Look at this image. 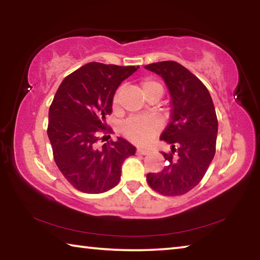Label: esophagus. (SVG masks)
Returning <instances> with one entry per match:
<instances>
[{"instance_id": "esophagus-1", "label": "esophagus", "mask_w": 260, "mask_h": 260, "mask_svg": "<svg viewBox=\"0 0 260 260\" xmlns=\"http://www.w3.org/2000/svg\"><path fill=\"white\" fill-rule=\"evenodd\" d=\"M136 153H138V155H142V156H144V155H148L149 151L147 150V149L138 148V149H136Z\"/></svg>"}]
</instances>
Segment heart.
Returning a JSON list of instances; mask_svg holds the SVG:
<instances>
[{
	"label": "heart",
	"instance_id": "1",
	"mask_svg": "<svg viewBox=\"0 0 260 260\" xmlns=\"http://www.w3.org/2000/svg\"><path fill=\"white\" fill-rule=\"evenodd\" d=\"M142 89L146 96L152 93L162 94V87L159 82L152 79H146L142 81ZM120 90H118L113 98V105L117 107L119 103ZM160 128V122L152 117H134L126 120L121 126V132L127 139L135 143H146Z\"/></svg>",
	"mask_w": 260,
	"mask_h": 260
}]
</instances>
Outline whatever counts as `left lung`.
Instances as JSON below:
<instances>
[{
  "label": "left lung",
  "instance_id": "1",
  "mask_svg": "<svg viewBox=\"0 0 260 260\" xmlns=\"http://www.w3.org/2000/svg\"><path fill=\"white\" fill-rule=\"evenodd\" d=\"M160 76L171 95V121L160 140L171 144L161 152L166 166L159 173H148L153 190L179 196L201 182L215 153L218 119L208 88L181 64L173 60L146 65Z\"/></svg>",
  "mask_w": 260,
  "mask_h": 260
}]
</instances>
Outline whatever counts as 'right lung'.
<instances>
[{
  "instance_id": "1",
  "label": "right lung",
  "mask_w": 260,
  "mask_h": 260,
  "mask_svg": "<svg viewBox=\"0 0 260 260\" xmlns=\"http://www.w3.org/2000/svg\"><path fill=\"white\" fill-rule=\"evenodd\" d=\"M138 69L91 61L65 78L56 91L47 133L56 165L78 190L101 193L117 186L122 162L136 151L122 138L101 148L98 141L107 132L105 116L112 112L117 88Z\"/></svg>"
}]
</instances>
